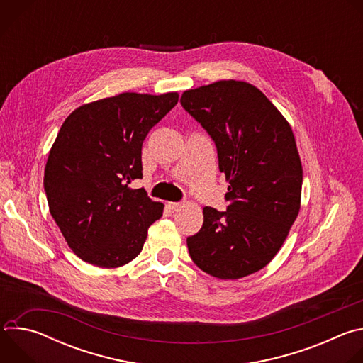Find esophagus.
<instances>
[{"label":"esophagus","instance_id":"obj_1","mask_svg":"<svg viewBox=\"0 0 363 363\" xmlns=\"http://www.w3.org/2000/svg\"><path fill=\"white\" fill-rule=\"evenodd\" d=\"M168 208L172 210V211H178L179 208H182L184 206V202H168Z\"/></svg>","mask_w":363,"mask_h":363}]
</instances>
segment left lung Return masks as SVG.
Here are the masks:
<instances>
[{
    "label": "left lung",
    "mask_w": 363,
    "mask_h": 363,
    "mask_svg": "<svg viewBox=\"0 0 363 363\" xmlns=\"http://www.w3.org/2000/svg\"><path fill=\"white\" fill-rule=\"evenodd\" d=\"M181 103L214 139L230 184L227 211L203 206L201 230L186 238L189 255L213 277L250 276L273 260L300 211L303 168L291 126L242 80L185 90Z\"/></svg>",
    "instance_id": "1"
}]
</instances>
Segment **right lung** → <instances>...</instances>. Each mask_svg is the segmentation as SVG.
<instances>
[{
    "label": "right lung",
    "mask_w": 363,
    "mask_h": 363,
    "mask_svg": "<svg viewBox=\"0 0 363 363\" xmlns=\"http://www.w3.org/2000/svg\"><path fill=\"white\" fill-rule=\"evenodd\" d=\"M178 91H125L74 109L50 149L44 189L51 217L83 262L116 269L139 255L162 217L132 181L142 178V143L178 103Z\"/></svg>",
    "instance_id": "right-lung-1"
}]
</instances>
